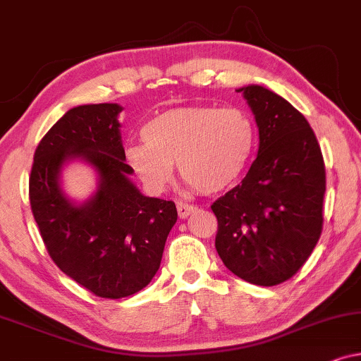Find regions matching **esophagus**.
<instances>
[{
	"label": "esophagus",
	"instance_id": "1",
	"mask_svg": "<svg viewBox=\"0 0 361 361\" xmlns=\"http://www.w3.org/2000/svg\"><path fill=\"white\" fill-rule=\"evenodd\" d=\"M197 210V207L190 205V204H184V202H179L177 204V214H179L180 219H187L190 214H194V212Z\"/></svg>",
	"mask_w": 361,
	"mask_h": 361
}]
</instances>
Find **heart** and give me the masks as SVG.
Returning <instances> with one entry per match:
<instances>
[{"label": "heart", "mask_w": 361, "mask_h": 361, "mask_svg": "<svg viewBox=\"0 0 361 361\" xmlns=\"http://www.w3.org/2000/svg\"><path fill=\"white\" fill-rule=\"evenodd\" d=\"M145 142H131L125 161L152 195L164 192L174 164L192 187L220 194L240 179L255 149V126L233 106H180L142 126Z\"/></svg>", "instance_id": "b5f03b06"}]
</instances>
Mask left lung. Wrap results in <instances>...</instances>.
Wrapping results in <instances>:
<instances>
[{
    "mask_svg": "<svg viewBox=\"0 0 361 361\" xmlns=\"http://www.w3.org/2000/svg\"><path fill=\"white\" fill-rule=\"evenodd\" d=\"M259 131L258 156L241 184L214 202L216 253L238 278L284 283L322 233L325 166L312 128L288 100L261 85L238 88Z\"/></svg>",
    "mask_w": 361,
    "mask_h": 361,
    "instance_id": "8db88e82",
    "label": "left lung"
}]
</instances>
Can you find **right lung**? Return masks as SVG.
Instances as JSON below:
<instances>
[{"instance_id":"1","label":"right lung","mask_w":361,"mask_h":361,"mask_svg":"<svg viewBox=\"0 0 361 361\" xmlns=\"http://www.w3.org/2000/svg\"><path fill=\"white\" fill-rule=\"evenodd\" d=\"M116 103L68 110L34 152L29 202L54 263L92 294L121 299L146 288L159 269L177 221L172 200L142 195L130 180ZM82 159L99 174L97 192L80 206L60 187L61 167Z\"/></svg>"}]
</instances>
